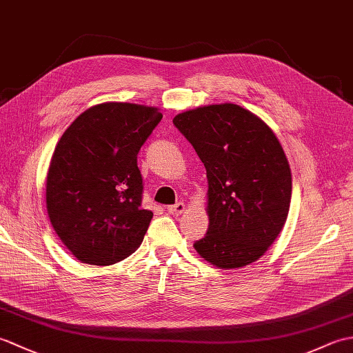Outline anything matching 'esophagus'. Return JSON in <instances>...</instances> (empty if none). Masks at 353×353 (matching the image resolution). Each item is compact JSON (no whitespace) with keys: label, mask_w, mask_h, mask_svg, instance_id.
I'll use <instances>...</instances> for the list:
<instances>
[{"label":"esophagus","mask_w":353,"mask_h":353,"mask_svg":"<svg viewBox=\"0 0 353 353\" xmlns=\"http://www.w3.org/2000/svg\"><path fill=\"white\" fill-rule=\"evenodd\" d=\"M167 211H168L170 214H172V215H179V214H182V212L185 211V203H183V201H177L176 205H171V206H168V208H167Z\"/></svg>","instance_id":"34e87169"}]
</instances>
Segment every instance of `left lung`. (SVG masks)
<instances>
[{"label":"left lung","instance_id":"obj_1","mask_svg":"<svg viewBox=\"0 0 353 353\" xmlns=\"http://www.w3.org/2000/svg\"><path fill=\"white\" fill-rule=\"evenodd\" d=\"M172 124L205 163L209 183V228L194 247L220 268L254 262L290 211L291 170L279 141L256 115L230 103L183 112Z\"/></svg>","mask_w":353,"mask_h":353}]
</instances>
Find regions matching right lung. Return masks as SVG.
I'll return each mask as SVG.
<instances>
[{
  "label": "right lung",
  "instance_id": "1",
  "mask_svg": "<svg viewBox=\"0 0 353 353\" xmlns=\"http://www.w3.org/2000/svg\"><path fill=\"white\" fill-rule=\"evenodd\" d=\"M162 114L103 103L76 118L57 142L47 176V211L79 261L110 265L138 249L153 219L142 209L138 153Z\"/></svg>",
  "mask_w": 353,
  "mask_h": 353
}]
</instances>
